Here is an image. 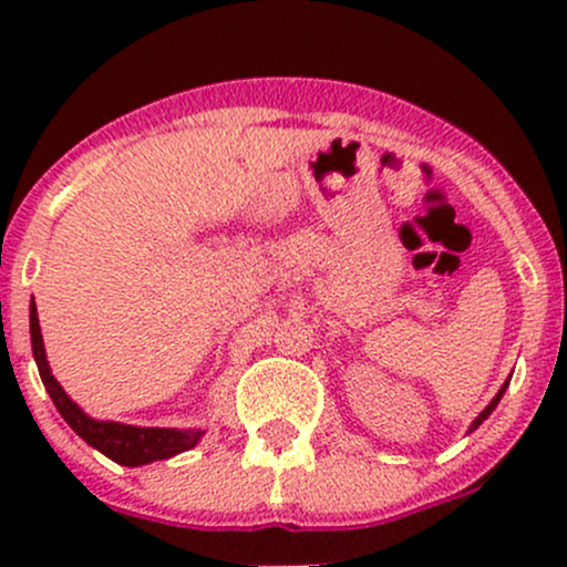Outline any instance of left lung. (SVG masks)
Here are the masks:
<instances>
[{
  "label": "left lung",
  "mask_w": 567,
  "mask_h": 567,
  "mask_svg": "<svg viewBox=\"0 0 567 567\" xmlns=\"http://www.w3.org/2000/svg\"><path fill=\"white\" fill-rule=\"evenodd\" d=\"M509 379H512V375H509ZM506 386H509V381H506V383H504V386H501V389H498V394H496V396H493V400H491V405H487V408L483 410V413H480V415H477V419H474V424L470 426V432H474V429H477L480 424H483V421L487 419V415H491V413H493V410H496V405H498V402H501V396H504V392H506Z\"/></svg>",
  "instance_id": "left-lung-1"
}]
</instances>
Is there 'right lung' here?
Wrapping results in <instances>:
<instances>
[{
	"label": "right lung",
	"instance_id": "right-lung-1",
	"mask_svg": "<svg viewBox=\"0 0 567 567\" xmlns=\"http://www.w3.org/2000/svg\"><path fill=\"white\" fill-rule=\"evenodd\" d=\"M31 349H34V360L42 375L44 389L53 396L58 413L66 419V424L74 429L80 437L93 445L95 451L116 461L122 466H143L152 464V461L171 458L184 451H192L202 437V429H143V426H127L116 424V421H95L90 415H84V410L76 402L69 400V394L63 392V386L53 379L48 365V357H44V343L42 333H39V317H37V303L31 301Z\"/></svg>",
	"mask_w": 567,
	"mask_h": 567
}]
</instances>
